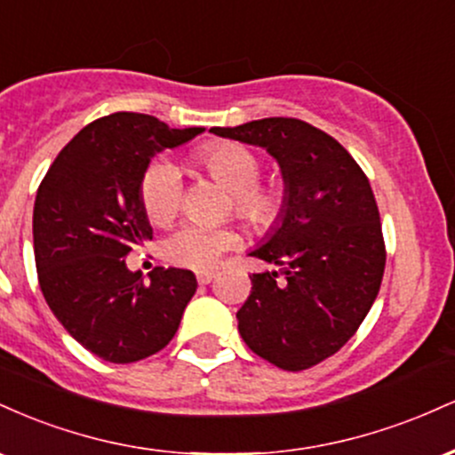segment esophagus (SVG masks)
I'll return each instance as SVG.
<instances>
[{"mask_svg": "<svg viewBox=\"0 0 455 455\" xmlns=\"http://www.w3.org/2000/svg\"><path fill=\"white\" fill-rule=\"evenodd\" d=\"M213 271H198L196 274V280H198V284H210V282L213 280Z\"/></svg>", "mask_w": 455, "mask_h": 455, "instance_id": "1", "label": "esophagus"}]
</instances>
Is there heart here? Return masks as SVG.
I'll return each instance as SVG.
<instances>
[{
    "label": "heart",
    "mask_w": 455,
    "mask_h": 455,
    "mask_svg": "<svg viewBox=\"0 0 455 455\" xmlns=\"http://www.w3.org/2000/svg\"><path fill=\"white\" fill-rule=\"evenodd\" d=\"M196 164L212 180L231 190V210L254 231H271L282 222L289 195L278 181H260L263 160L257 151L233 140L210 143L196 151ZM184 175L171 160L158 158L140 177V203L148 218L166 224L184 205ZM239 237L231 227L186 222L164 239L162 252L171 263L190 269H207L218 263Z\"/></svg>",
    "instance_id": "1"
}]
</instances>
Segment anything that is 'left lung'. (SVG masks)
Listing matches in <instances>:
<instances>
[{"instance_id":"obj_1","label":"left lung","mask_w":455,"mask_h":455,"mask_svg":"<svg viewBox=\"0 0 455 455\" xmlns=\"http://www.w3.org/2000/svg\"><path fill=\"white\" fill-rule=\"evenodd\" d=\"M212 132L267 149L289 195L280 227L250 252L280 269L250 275L239 333L282 370L312 368L351 340L383 280L387 252L368 177L336 139L295 117Z\"/></svg>"}]
</instances>
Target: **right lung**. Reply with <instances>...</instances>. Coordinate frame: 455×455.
Masks as SVG:
<instances>
[{
    "instance_id": "1",
    "label": "right lung",
    "mask_w": 455,
    "mask_h": 455,
    "mask_svg": "<svg viewBox=\"0 0 455 455\" xmlns=\"http://www.w3.org/2000/svg\"><path fill=\"white\" fill-rule=\"evenodd\" d=\"M203 128H169L119 111L87 124L46 171L34 205V257L57 321L104 362L132 363L173 340L196 291L188 269L156 267L149 280L126 267L151 239L140 203L149 160Z\"/></svg>"
}]
</instances>
